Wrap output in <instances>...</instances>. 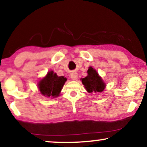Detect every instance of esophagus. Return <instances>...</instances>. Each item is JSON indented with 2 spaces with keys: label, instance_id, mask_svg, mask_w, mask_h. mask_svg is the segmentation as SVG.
<instances>
[{
  "label": "esophagus",
  "instance_id": "obj_1",
  "mask_svg": "<svg viewBox=\"0 0 147 147\" xmlns=\"http://www.w3.org/2000/svg\"><path fill=\"white\" fill-rule=\"evenodd\" d=\"M71 78L73 80H76L78 79V74L76 73V72H73L71 74Z\"/></svg>",
  "mask_w": 147,
  "mask_h": 147
}]
</instances>
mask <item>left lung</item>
Listing matches in <instances>:
<instances>
[{
  "instance_id": "8db88e82",
  "label": "left lung",
  "mask_w": 147,
  "mask_h": 147,
  "mask_svg": "<svg viewBox=\"0 0 147 147\" xmlns=\"http://www.w3.org/2000/svg\"><path fill=\"white\" fill-rule=\"evenodd\" d=\"M87 73L88 76L81 79L82 84L87 92L89 93L94 92L96 94L103 92L106 88V84L96 70L92 67H90Z\"/></svg>"
}]
</instances>
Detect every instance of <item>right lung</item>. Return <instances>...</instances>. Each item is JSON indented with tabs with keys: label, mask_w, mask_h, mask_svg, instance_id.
I'll return each mask as SVG.
<instances>
[{
	"label": "right lung",
	"mask_w": 147,
	"mask_h": 147,
	"mask_svg": "<svg viewBox=\"0 0 147 147\" xmlns=\"http://www.w3.org/2000/svg\"><path fill=\"white\" fill-rule=\"evenodd\" d=\"M67 81V78L63 76H58L53 71L47 73L44 78L38 84L39 91L45 97L55 98L59 96L62 88Z\"/></svg>",
	"instance_id": "obj_1"
}]
</instances>
